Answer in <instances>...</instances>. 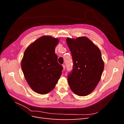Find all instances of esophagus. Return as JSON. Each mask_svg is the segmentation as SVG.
Listing matches in <instances>:
<instances>
[{
  "instance_id": "esophagus-1",
  "label": "esophagus",
  "mask_w": 124,
  "mask_h": 124,
  "mask_svg": "<svg viewBox=\"0 0 124 124\" xmlns=\"http://www.w3.org/2000/svg\"><path fill=\"white\" fill-rule=\"evenodd\" d=\"M62 66L63 67V70H65V65L64 64H63Z\"/></svg>"
}]
</instances>
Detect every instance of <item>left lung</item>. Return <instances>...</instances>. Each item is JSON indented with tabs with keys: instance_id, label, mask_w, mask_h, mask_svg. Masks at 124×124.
I'll use <instances>...</instances> for the list:
<instances>
[{
	"instance_id": "8db88e82",
	"label": "left lung",
	"mask_w": 124,
	"mask_h": 124,
	"mask_svg": "<svg viewBox=\"0 0 124 124\" xmlns=\"http://www.w3.org/2000/svg\"><path fill=\"white\" fill-rule=\"evenodd\" d=\"M66 41L73 62L68 76L70 89L78 96H87L95 89L102 76L104 62L101 52L86 37L67 38Z\"/></svg>"
}]
</instances>
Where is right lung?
I'll use <instances>...</instances> for the list:
<instances>
[{"label":"right lung","mask_w":124,"mask_h":124,"mask_svg":"<svg viewBox=\"0 0 124 124\" xmlns=\"http://www.w3.org/2000/svg\"><path fill=\"white\" fill-rule=\"evenodd\" d=\"M59 39L44 36L25 50L21 67L25 79L33 91L40 94L51 92L62 73V66L57 62L55 48Z\"/></svg>","instance_id":"right-lung-1"}]
</instances>
